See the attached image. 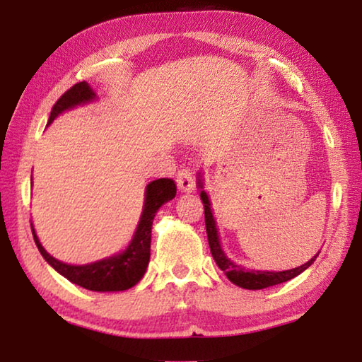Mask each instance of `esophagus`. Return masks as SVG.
Returning a JSON list of instances; mask_svg holds the SVG:
<instances>
[{"label": "esophagus", "instance_id": "esophagus-1", "mask_svg": "<svg viewBox=\"0 0 362 362\" xmlns=\"http://www.w3.org/2000/svg\"><path fill=\"white\" fill-rule=\"evenodd\" d=\"M177 187L180 188V192L185 193L194 189V175L192 173V169L183 168L179 170V174H177Z\"/></svg>", "mask_w": 362, "mask_h": 362}]
</instances>
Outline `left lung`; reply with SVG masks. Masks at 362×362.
<instances>
[{
  "instance_id": "8db88e82",
  "label": "left lung",
  "mask_w": 362,
  "mask_h": 362,
  "mask_svg": "<svg viewBox=\"0 0 362 362\" xmlns=\"http://www.w3.org/2000/svg\"><path fill=\"white\" fill-rule=\"evenodd\" d=\"M198 187L203 188V182H201L199 177H198ZM199 196H201V199H203V204H204L207 241H209V247H211V254L214 257V260H216L218 268L226 274V278H228L233 284L243 287V289L259 291V289H265V287H269V286L286 283V281L298 276L300 273H303L305 269L316 260V257L320 255V252H317L313 259H311L310 262H306L305 265L292 268V269H286V272H255V269L249 272V269L236 265V263H233L228 257L225 255V252L222 250V246H220L216 220H214L212 209H211V201H209V198H207L204 189H201Z\"/></svg>"
}]
</instances>
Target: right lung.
Listing matches in <instances>:
<instances>
[{"instance_id":"add662e5","label":"right lung","mask_w":362,"mask_h":362,"mask_svg":"<svg viewBox=\"0 0 362 362\" xmlns=\"http://www.w3.org/2000/svg\"><path fill=\"white\" fill-rule=\"evenodd\" d=\"M94 99L95 93L86 81L71 86V88L66 90V93H64V95L54 103L47 124H51L54 118H57V116L65 112V110L93 102ZM177 187L173 179H158L150 182L148 185H146L142 216H140L136 235H134L129 246H127L124 252L108 257V259H103L99 262L89 263V265H69V263L59 262L57 259H54L52 255H49L45 247L41 246L32 223L33 240L41 255L45 257V260L56 269L57 273L69 279L70 283L78 284L84 287V289L94 292H116L131 289L132 286H136L139 281L142 279L146 272V267H148L153 218H155L159 207L173 199Z\"/></svg>"}]
</instances>
